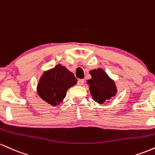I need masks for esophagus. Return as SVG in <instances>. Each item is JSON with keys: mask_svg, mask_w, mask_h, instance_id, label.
<instances>
[{"mask_svg": "<svg viewBox=\"0 0 155 155\" xmlns=\"http://www.w3.org/2000/svg\"><path fill=\"white\" fill-rule=\"evenodd\" d=\"M83 84H84V80H83V79L78 80V86H83Z\"/></svg>", "mask_w": 155, "mask_h": 155, "instance_id": "34e87169", "label": "esophagus"}]
</instances>
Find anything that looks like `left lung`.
<instances>
[{
    "instance_id": "obj_1",
    "label": "left lung",
    "mask_w": 155,
    "mask_h": 155,
    "mask_svg": "<svg viewBox=\"0 0 155 155\" xmlns=\"http://www.w3.org/2000/svg\"><path fill=\"white\" fill-rule=\"evenodd\" d=\"M92 78L88 81L91 94L94 101L102 104L115 96V83L102 69L90 71Z\"/></svg>"
}]
</instances>
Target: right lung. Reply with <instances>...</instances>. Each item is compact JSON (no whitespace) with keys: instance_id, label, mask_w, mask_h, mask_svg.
I'll return each mask as SVG.
<instances>
[{"instance_id":"right-lung-1","label":"right lung","mask_w":155,"mask_h":155,"mask_svg":"<svg viewBox=\"0 0 155 155\" xmlns=\"http://www.w3.org/2000/svg\"><path fill=\"white\" fill-rule=\"evenodd\" d=\"M76 83L77 79L73 73L65 67L57 65L41 76L38 85V94L43 100L54 106L64 100L69 88Z\"/></svg>"}]
</instances>
